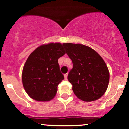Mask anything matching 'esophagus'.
<instances>
[{
  "label": "esophagus",
  "instance_id": "obj_1",
  "mask_svg": "<svg viewBox=\"0 0 129 129\" xmlns=\"http://www.w3.org/2000/svg\"><path fill=\"white\" fill-rule=\"evenodd\" d=\"M67 76H68V74H67V73L65 74V75H64V78H65V79H67Z\"/></svg>",
  "mask_w": 129,
  "mask_h": 129
}]
</instances>
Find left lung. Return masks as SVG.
<instances>
[{
    "label": "left lung",
    "instance_id": "1",
    "mask_svg": "<svg viewBox=\"0 0 129 129\" xmlns=\"http://www.w3.org/2000/svg\"><path fill=\"white\" fill-rule=\"evenodd\" d=\"M63 45L73 63L67 79L75 95L87 102L101 97L107 90L110 77L103 58L92 48L82 44L64 43Z\"/></svg>",
    "mask_w": 129,
    "mask_h": 129
}]
</instances>
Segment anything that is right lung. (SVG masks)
I'll list each match as a JSON object with an SVG mask.
<instances>
[{"label":"right lung","mask_w":129,"mask_h":129,"mask_svg":"<svg viewBox=\"0 0 129 129\" xmlns=\"http://www.w3.org/2000/svg\"><path fill=\"white\" fill-rule=\"evenodd\" d=\"M60 43H50L38 47L29 56L22 79L27 94L33 100L50 101L55 96L59 84L64 79L59 58L66 54Z\"/></svg>","instance_id":"right-lung-1"}]
</instances>
